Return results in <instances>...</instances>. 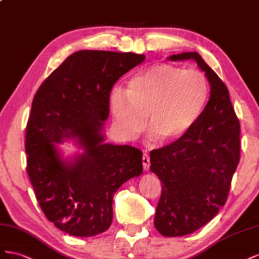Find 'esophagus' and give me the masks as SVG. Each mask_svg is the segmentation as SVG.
<instances>
[{"mask_svg":"<svg viewBox=\"0 0 259 259\" xmlns=\"http://www.w3.org/2000/svg\"><path fill=\"white\" fill-rule=\"evenodd\" d=\"M142 162H143L144 170H149V168H150V156H149V155H147V154L143 155Z\"/></svg>","mask_w":259,"mask_h":259,"instance_id":"1","label":"esophagus"}]
</instances>
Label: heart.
<instances>
[{
	"instance_id": "b5f03b06",
	"label": "heart",
	"mask_w": 259,
	"mask_h": 259,
	"mask_svg": "<svg viewBox=\"0 0 259 259\" xmlns=\"http://www.w3.org/2000/svg\"><path fill=\"white\" fill-rule=\"evenodd\" d=\"M209 97L210 83L204 72L161 63L135 75L124 92L115 89L110 108L116 128L124 138L141 134L149 116L152 136L176 143L193 130Z\"/></svg>"
}]
</instances>
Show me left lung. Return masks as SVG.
I'll return each instance as SVG.
<instances>
[{
  "label": "left lung",
  "instance_id": "1",
  "mask_svg": "<svg viewBox=\"0 0 259 259\" xmlns=\"http://www.w3.org/2000/svg\"><path fill=\"white\" fill-rule=\"evenodd\" d=\"M168 60H194L210 83L208 105L193 130L151 152V171L161 181L155 228L165 236H183L209 223L227 202L240 161V121L226 84L201 55L188 52Z\"/></svg>",
  "mask_w": 259,
  "mask_h": 259
}]
</instances>
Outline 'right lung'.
I'll return each instance as SVG.
<instances>
[{"label": "right lung", "mask_w": 259, "mask_h": 259, "mask_svg": "<svg viewBox=\"0 0 259 259\" xmlns=\"http://www.w3.org/2000/svg\"><path fill=\"white\" fill-rule=\"evenodd\" d=\"M143 54L78 51L43 81L26 128L27 172L46 217L73 236L106 231L113 220V197L122 184L143 171L142 152L104 143L109 94ZM76 138L84 149L64 161L56 143Z\"/></svg>", "instance_id": "add662e5"}]
</instances>
